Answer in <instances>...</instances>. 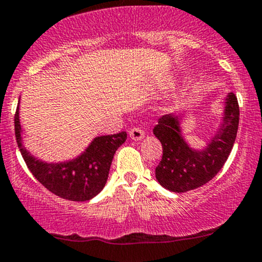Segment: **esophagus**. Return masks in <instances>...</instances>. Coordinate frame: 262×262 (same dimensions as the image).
<instances>
[{"mask_svg": "<svg viewBox=\"0 0 262 262\" xmlns=\"http://www.w3.org/2000/svg\"><path fill=\"white\" fill-rule=\"evenodd\" d=\"M132 141H142L144 138V132L141 128H133L129 132Z\"/></svg>", "mask_w": 262, "mask_h": 262, "instance_id": "esophagus-1", "label": "esophagus"}]
</instances>
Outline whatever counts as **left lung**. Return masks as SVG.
Returning a JSON list of instances; mask_svg holds the SVG:
<instances>
[{"label":"left lung","instance_id":"8db88e82","mask_svg":"<svg viewBox=\"0 0 262 262\" xmlns=\"http://www.w3.org/2000/svg\"><path fill=\"white\" fill-rule=\"evenodd\" d=\"M191 112L184 110L163 115L153 129L163 148L162 160L156 167L161 186L173 192H186L209 182L228 158L239 121V107L233 92L223 100V113L207 144L195 148L185 139L184 121Z\"/></svg>","mask_w":262,"mask_h":262}]
</instances>
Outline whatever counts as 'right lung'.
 Listing matches in <instances>:
<instances>
[{
	"mask_svg": "<svg viewBox=\"0 0 262 262\" xmlns=\"http://www.w3.org/2000/svg\"><path fill=\"white\" fill-rule=\"evenodd\" d=\"M18 106L20 100L15 114V134L18 149L34 178L50 192L63 199L87 202L96 196L106 184L116 149L125 142V132L113 136L95 137L76 157L58 162H47L31 155L30 150L24 146Z\"/></svg>",
	"mask_w": 262,
	"mask_h": 262,
	"instance_id": "right-lung-1",
	"label": "right lung"
}]
</instances>
